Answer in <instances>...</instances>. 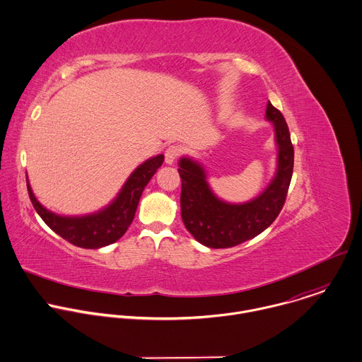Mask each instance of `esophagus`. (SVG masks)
<instances>
[{
  "instance_id": "obj_1",
  "label": "esophagus",
  "mask_w": 362,
  "mask_h": 362,
  "mask_svg": "<svg viewBox=\"0 0 362 362\" xmlns=\"http://www.w3.org/2000/svg\"><path fill=\"white\" fill-rule=\"evenodd\" d=\"M180 155H182V148L177 145H170L165 151V162L168 165H172L176 160V158H179Z\"/></svg>"
}]
</instances>
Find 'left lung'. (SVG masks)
Returning <instances> with one entry per match:
<instances>
[{
  "label": "left lung",
  "instance_id": "left-lung-1",
  "mask_svg": "<svg viewBox=\"0 0 362 362\" xmlns=\"http://www.w3.org/2000/svg\"><path fill=\"white\" fill-rule=\"evenodd\" d=\"M267 119L274 122L278 144V170L269 186L257 199L244 204H230L211 192L206 173L197 162L182 158L180 211L187 231L209 248H231L267 230L279 216L293 173L295 151L282 112L271 103Z\"/></svg>",
  "mask_w": 362,
  "mask_h": 362
}]
</instances>
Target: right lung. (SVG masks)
I'll return each mask as SVG.
<instances>
[{
	"instance_id": "1",
	"label": "right lung",
	"mask_w": 362,
	"mask_h": 362,
	"mask_svg": "<svg viewBox=\"0 0 362 362\" xmlns=\"http://www.w3.org/2000/svg\"><path fill=\"white\" fill-rule=\"evenodd\" d=\"M163 155H158L138 166L128 177L117 199L95 214L83 217L56 216L35 199L26 182L28 194L36 213L57 235L80 248H101L115 243L125 234L134 220L145 186L163 163Z\"/></svg>"
}]
</instances>
